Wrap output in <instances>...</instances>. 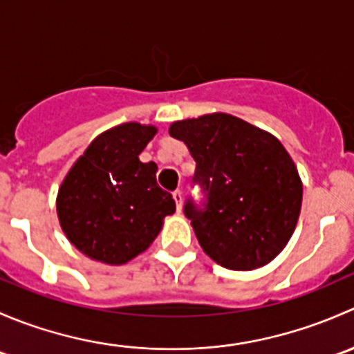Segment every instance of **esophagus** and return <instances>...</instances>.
<instances>
[{
	"instance_id": "34e87169",
	"label": "esophagus",
	"mask_w": 354,
	"mask_h": 354,
	"mask_svg": "<svg viewBox=\"0 0 354 354\" xmlns=\"http://www.w3.org/2000/svg\"><path fill=\"white\" fill-rule=\"evenodd\" d=\"M173 198L174 202H176V210L180 212L181 210V203H183V192L181 190H174L173 192Z\"/></svg>"
}]
</instances>
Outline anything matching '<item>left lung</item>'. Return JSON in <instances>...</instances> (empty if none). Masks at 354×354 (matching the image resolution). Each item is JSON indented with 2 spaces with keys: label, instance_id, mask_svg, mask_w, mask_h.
Returning <instances> with one entry per match:
<instances>
[{
  "label": "left lung",
  "instance_id": "1",
  "mask_svg": "<svg viewBox=\"0 0 354 354\" xmlns=\"http://www.w3.org/2000/svg\"><path fill=\"white\" fill-rule=\"evenodd\" d=\"M195 159L183 212L203 252L231 270L269 263L298 223L303 188L295 162L277 138L231 114H205L171 124Z\"/></svg>",
  "mask_w": 354,
  "mask_h": 354
}]
</instances>
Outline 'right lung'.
Masks as SVG:
<instances>
[{"label": "right lung", "mask_w": 354, "mask_h": 354, "mask_svg": "<svg viewBox=\"0 0 354 354\" xmlns=\"http://www.w3.org/2000/svg\"><path fill=\"white\" fill-rule=\"evenodd\" d=\"M154 127L124 123L99 135L66 174L58 217L66 238L84 255L104 263L128 262L151 246L162 219L176 210L156 180V162L138 154Z\"/></svg>", "instance_id": "right-lung-1"}]
</instances>
